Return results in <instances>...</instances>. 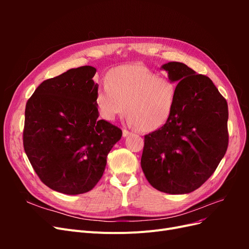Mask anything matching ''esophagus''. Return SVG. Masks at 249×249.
<instances>
[{
  "label": "esophagus",
  "instance_id": "obj_1",
  "mask_svg": "<svg viewBox=\"0 0 249 249\" xmlns=\"http://www.w3.org/2000/svg\"><path fill=\"white\" fill-rule=\"evenodd\" d=\"M130 134H131V132L127 131L126 129H124V130H123V136H124V137H126L127 135H130Z\"/></svg>",
  "mask_w": 249,
  "mask_h": 249
}]
</instances>
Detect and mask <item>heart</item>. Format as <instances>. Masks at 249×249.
<instances>
[{
  "label": "heart",
  "mask_w": 249,
  "mask_h": 249,
  "mask_svg": "<svg viewBox=\"0 0 249 249\" xmlns=\"http://www.w3.org/2000/svg\"><path fill=\"white\" fill-rule=\"evenodd\" d=\"M178 86L144 65L127 64L111 70L96 89L95 105L111 122L125 111L127 122L143 132L156 131L167 122L177 100Z\"/></svg>",
  "instance_id": "b5f03b06"
}]
</instances>
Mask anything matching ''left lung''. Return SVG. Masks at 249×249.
Here are the masks:
<instances>
[{
  "label": "left lung",
  "mask_w": 249,
  "mask_h": 249,
  "mask_svg": "<svg viewBox=\"0 0 249 249\" xmlns=\"http://www.w3.org/2000/svg\"><path fill=\"white\" fill-rule=\"evenodd\" d=\"M178 83L175 108L144 136L141 168L148 183L169 194L190 193L213 175L229 145L228 103L212 80L180 62L162 65Z\"/></svg>",
  "instance_id": "1"
}]
</instances>
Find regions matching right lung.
Masks as SVG:
<instances>
[{
	"mask_svg": "<svg viewBox=\"0 0 249 249\" xmlns=\"http://www.w3.org/2000/svg\"><path fill=\"white\" fill-rule=\"evenodd\" d=\"M92 66L43 81L25 110L22 142L41 182L64 194L88 192L103 177L123 131L99 119Z\"/></svg>",
	"mask_w": 249,
	"mask_h": 249,
	"instance_id": "obj_1",
	"label": "right lung"
}]
</instances>
